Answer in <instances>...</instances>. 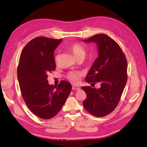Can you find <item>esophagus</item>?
I'll return each instance as SVG.
<instances>
[{"label":"esophagus","mask_w":147,"mask_h":147,"mask_svg":"<svg viewBox=\"0 0 147 147\" xmlns=\"http://www.w3.org/2000/svg\"><path fill=\"white\" fill-rule=\"evenodd\" d=\"M73 90H79L80 89V88L78 86H75V85H73Z\"/></svg>","instance_id":"1"}]
</instances>
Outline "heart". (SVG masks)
Segmentation results:
<instances>
[{
	"label": "heart",
	"mask_w": 147,
	"mask_h": 147,
	"mask_svg": "<svg viewBox=\"0 0 147 147\" xmlns=\"http://www.w3.org/2000/svg\"><path fill=\"white\" fill-rule=\"evenodd\" d=\"M70 50L76 58H78L80 57H84V58L85 57V55H86L85 49H84L83 46H82L79 43L73 44L70 47ZM55 60L56 63H58L59 61L58 54L56 56ZM82 74L81 72L72 71L68 74V78L71 82H73V83H77L78 82L80 77L81 76Z\"/></svg>",
	"instance_id": "heart-1"
}]
</instances>
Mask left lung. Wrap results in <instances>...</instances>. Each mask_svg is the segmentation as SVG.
I'll return each mask as SVG.
<instances>
[{"label": "left lung", "mask_w": 147, "mask_h": 147, "mask_svg": "<svg viewBox=\"0 0 147 147\" xmlns=\"http://www.w3.org/2000/svg\"><path fill=\"white\" fill-rule=\"evenodd\" d=\"M96 43L98 58L89 71L86 80L98 89L84 86L82 89L87 97L83 106L89 113L98 117L106 116L115 109L127 81V61L120 47L110 37L99 34L82 40Z\"/></svg>", "instance_id": "left-lung-1"}]
</instances>
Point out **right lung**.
Segmentation results:
<instances>
[{
	"instance_id": "obj_1",
	"label": "right lung",
	"mask_w": 147,
	"mask_h": 147,
	"mask_svg": "<svg viewBox=\"0 0 147 147\" xmlns=\"http://www.w3.org/2000/svg\"><path fill=\"white\" fill-rule=\"evenodd\" d=\"M61 41L38 37L27 43L20 56L17 78L22 96L32 112L43 119L60 111L72 89L68 82L54 86L47 80L49 73L56 69L54 52Z\"/></svg>"
}]
</instances>
